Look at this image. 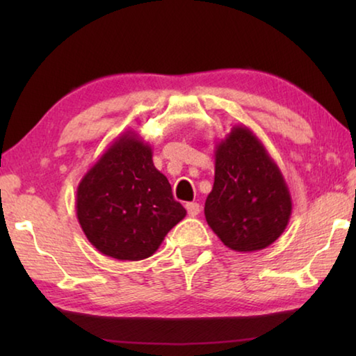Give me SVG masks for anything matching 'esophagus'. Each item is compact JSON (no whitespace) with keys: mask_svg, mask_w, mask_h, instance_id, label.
Listing matches in <instances>:
<instances>
[{"mask_svg":"<svg viewBox=\"0 0 356 356\" xmlns=\"http://www.w3.org/2000/svg\"><path fill=\"white\" fill-rule=\"evenodd\" d=\"M185 209H186V212H188L190 216H196L197 213L201 212V206L197 202H186Z\"/></svg>","mask_w":356,"mask_h":356,"instance_id":"obj_1","label":"esophagus"}]
</instances>
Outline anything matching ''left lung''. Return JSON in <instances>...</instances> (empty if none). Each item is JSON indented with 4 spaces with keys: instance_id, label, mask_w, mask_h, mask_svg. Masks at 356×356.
I'll return each instance as SVG.
<instances>
[{
    "instance_id": "1",
    "label": "left lung",
    "mask_w": 356,
    "mask_h": 356,
    "mask_svg": "<svg viewBox=\"0 0 356 356\" xmlns=\"http://www.w3.org/2000/svg\"><path fill=\"white\" fill-rule=\"evenodd\" d=\"M291 213V191L278 165L246 125H234L215 147L207 225L227 248L251 252L278 240Z\"/></svg>"
}]
</instances>
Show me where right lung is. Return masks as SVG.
<instances>
[{"label": "right lung", "instance_id": "1", "mask_svg": "<svg viewBox=\"0 0 356 356\" xmlns=\"http://www.w3.org/2000/svg\"><path fill=\"white\" fill-rule=\"evenodd\" d=\"M76 218L95 250L118 261H141L185 218L152 147L127 130L89 168L76 188Z\"/></svg>", "mask_w": 356, "mask_h": 356}]
</instances>
